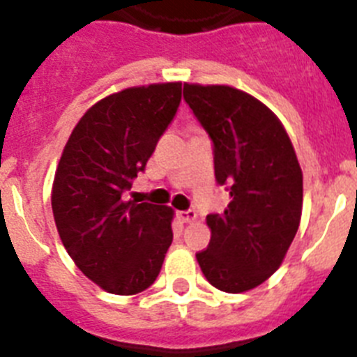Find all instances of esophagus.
I'll return each mask as SVG.
<instances>
[{
  "instance_id": "34e87169",
  "label": "esophagus",
  "mask_w": 357,
  "mask_h": 357,
  "mask_svg": "<svg viewBox=\"0 0 357 357\" xmlns=\"http://www.w3.org/2000/svg\"><path fill=\"white\" fill-rule=\"evenodd\" d=\"M176 218H178V220H181L182 223L195 222V220H197V211H193V209L178 211V213H176Z\"/></svg>"
}]
</instances>
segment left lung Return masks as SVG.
I'll list each match as a JSON object with an SVG mask.
<instances>
[{
  "label": "left lung",
  "mask_w": 357,
  "mask_h": 357,
  "mask_svg": "<svg viewBox=\"0 0 357 357\" xmlns=\"http://www.w3.org/2000/svg\"><path fill=\"white\" fill-rule=\"evenodd\" d=\"M184 100L213 141L216 182L230 195L222 214H207L211 241L197 261L214 288L248 291L280 266L301 225V164L282 123L257 98L184 84Z\"/></svg>",
  "instance_id": "obj_1"
}]
</instances>
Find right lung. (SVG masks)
Here are the masks:
<instances>
[{"instance_id": "add662e5", "label": "right lung", "mask_w": 357, "mask_h": 357, "mask_svg": "<svg viewBox=\"0 0 357 357\" xmlns=\"http://www.w3.org/2000/svg\"><path fill=\"white\" fill-rule=\"evenodd\" d=\"M182 84L128 87L94 103L55 172L52 209L80 272L114 295L153 284L173 241V209L125 200L181 105Z\"/></svg>"}]
</instances>
